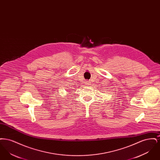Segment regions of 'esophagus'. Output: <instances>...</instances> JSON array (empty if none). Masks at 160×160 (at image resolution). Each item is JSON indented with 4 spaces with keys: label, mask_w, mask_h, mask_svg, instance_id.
Here are the masks:
<instances>
[{
    "label": "esophagus",
    "mask_w": 160,
    "mask_h": 160,
    "mask_svg": "<svg viewBox=\"0 0 160 160\" xmlns=\"http://www.w3.org/2000/svg\"><path fill=\"white\" fill-rule=\"evenodd\" d=\"M86 85H90V83H91V82H89V81H87V82H86Z\"/></svg>",
    "instance_id": "obj_1"
}]
</instances>
